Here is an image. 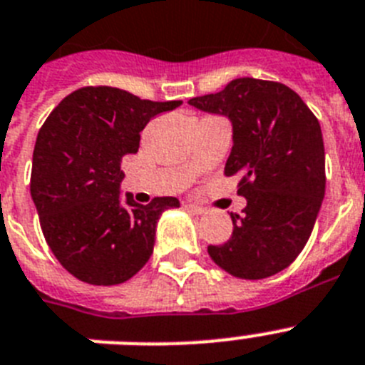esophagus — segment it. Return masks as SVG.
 Wrapping results in <instances>:
<instances>
[{"instance_id": "34e87169", "label": "esophagus", "mask_w": 365, "mask_h": 365, "mask_svg": "<svg viewBox=\"0 0 365 365\" xmlns=\"http://www.w3.org/2000/svg\"><path fill=\"white\" fill-rule=\"evenodd\" d=\"M185 208H186V210H190L192 214H195V216H201V214H205V208L199 207V205L185 203Z\"/></svg>"}]
</instances>
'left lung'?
<instances>
[{
    "label": "left lung",
    "mask_w": 365,
    "mask_h": 365,
    "mask_svg": "<svg viewBox=\"0 0 365 365\" xmlns=\"http://www.w3.org/2000/svg\"><path fill=\"white\" fill-rule=\"evenodd\" d=\"M188 103L230 120L225 175H240L238 194L247 199L242 216L230 214L229 242L208 245V255L238 279L282 272L307 245L325 197L319 121L294 90L253 77Z\"/></svg>",
    "instance_id": "left-lung-1"
}]
</instances>
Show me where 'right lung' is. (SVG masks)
Returning <instances> with one entry per match:
<instances>
[{
  "label": "right lung",
  "mask_w": 365,
  "mask_h": 365,
  "mask_svg": "<svg viewBox=\"0 0 365 365\" xmlns=\"http://www.w3.org/2000/svg\"><path fill=\"white\" fill-rule=\"evenodd\" d=\"M182 101H149L112 86H85L58 103L33 151L31 197L43 238L62 267L93 286L121 284L145 266L160 214L177 197L138 205L125 194L121 158L140 133Z\"/></svg>",
  "instance_id": "right-lung-1"
}]
</instances>
